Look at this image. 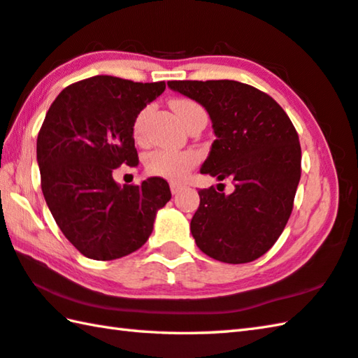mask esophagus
<instances>
[{
    "label": "esophagus",
    "mask_w": 358,
    "mask_h": 358,
    "mask_svg": "<svg viewBox=\"0 0 358 358\" xmlns=\"http://www.w3.org/2000/svg\"><path fill=\"white\" fill-rule=\"evenodd\" d=\"M181 189H183V185H178V183H171V192L172 194H178Z\"/></svg>",
    "instance_id": "esophagus-1"
}]
</instances>
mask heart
<instances>
[{
  "label": "heart",
  "instance_id": "b5f03b06",
  "mask_svg": "<svg viewBox=\"0 0 358 358\" xmlns=\"http://www.w3.org/2000/svg\"><path fill=\"white\" fill-rule=\"evenodd\" d=\"M171 107L175 111V115L185 125L191 119L200 113L203 110L197 102L191 99H173L171 102ZM152 107L147 105L139 113L136 115L135 121H133V136L138 141H143L144 138V125L145 119L150 115ZM199 163V155L192 150H166V149H157L147 153L144 158L145 172L152 175V177H159L169 181H180L187 177V173L191 172Z\"/></svg>",
  "mask_w": 358,
  "mask_h": 358
}]
</instances>
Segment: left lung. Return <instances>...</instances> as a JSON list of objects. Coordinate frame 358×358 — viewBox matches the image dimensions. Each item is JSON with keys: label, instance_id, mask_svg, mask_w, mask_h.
<instances>
[{"label": "left lung", "instance_id": "left-lung-1", "mask_svg": "<svg viewBox=\"0 0 358 358\" xmlns=\"http://www.w3.org/2000/svg\"><path fill=\"white\" fill-rule=\"evenodd\" d=\"M206 108L217 139L200 172L233 178L234 192L200 189L191 220L197 247L227 264L267 253L290 219L301 178L296 129L271 96L236 80H171Z\"/></svg>", "mask_w": 358, "mask_h": 358}]
</instances>
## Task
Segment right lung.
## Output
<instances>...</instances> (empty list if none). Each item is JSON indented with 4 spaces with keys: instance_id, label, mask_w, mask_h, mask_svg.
Instances as JSON below:
<instances>
[{
    "instance_id": "add662e5",
    "label": "right lung",
    "mask_w": 358,
    "mask_h": 358,
    "mask_svg": "<svg viewBox=\"0 0 358 358\" xmlns=\"http://www.w3.org/2000/svg\"><path fill=\"white\" fill-rule=\"evenodd\" d=\"M164 82L94 76L66 87L49 107L37 138L46 205L83 256L113 261L149 239L169 185L153 177L119 186L113 171L139 164L133 121L163 93Z\"/></svg>"
}]
</instances>
